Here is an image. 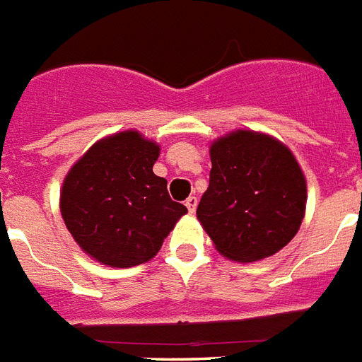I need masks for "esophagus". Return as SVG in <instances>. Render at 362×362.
Masks as SVG:
<instances>
[{
	"label": "esophagus",
	"instance_id": "1",
	"mask_svg": "<svg viewBox=\"0 0 362 362\" xmlns=\"http://www.w3.org/2000/svg\"><path fill=\"white\" fill-rule=\"evenodd\" d=\"M185 205H187V209H189L190 213H194L196 205H198V198H196V196H189L187 202H185Z\"/></svg>",
	"mask_w": 362,
	"mask_h": 362
}]
</instances>
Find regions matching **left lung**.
<instances>
[{"label": "left lung", "instance_id": "8db88e82", "mask_svg": "<svg viewBox=\"0 0 362 362\" xmlns=\"http://www.w3.org/2000/svg\"><path fill=\"white\" fill-rule=\"evenodd\" d=\"M209 187L196 216L218 252L241 263L284 248L306 209V177L290 147L237 129L211 141Z\"/></svg>", "mask_w": 362, "mask_h": 362}]
</instances>
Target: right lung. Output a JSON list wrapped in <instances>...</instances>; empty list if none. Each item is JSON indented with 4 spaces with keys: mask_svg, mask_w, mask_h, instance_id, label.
<instances>
[{
    "mask_svg": "<svg viewBox=\"0 0 362 362\" xmlns=\"http://www.w3.org/2000/svg\"><path fill=\"white\" fill-rule=\"evenodd\" d=\"M157 141L121 131L95 141L63 179L59 209L83 252L103 265L127 269L157 256L187 213L153 173Z\"/></svg>",
    "mask_w": 362,
    "mask_h": 362,
    "instance_id": "1",
    "label": "right lung"
}]
</instances>
